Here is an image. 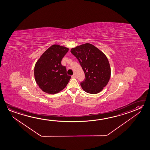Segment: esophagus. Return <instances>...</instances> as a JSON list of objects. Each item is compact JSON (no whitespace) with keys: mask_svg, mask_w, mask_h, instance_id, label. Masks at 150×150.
<instances>
[{"mask_svg":"<svg viewBox=\"0 0 150 150\" xmlns=\"http://www.w3.org/2000/svg\"><path fill=\"white\" fill-rule=\"evenodd\" d=\"M72 78H76V74H74L71 76Z\"/></svg>","mask_w":150,"mask_h":150,"instance_id":"esophagus-1","label":"esophagus"}]
</instances>
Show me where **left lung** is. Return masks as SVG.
<instances>
[{"label":"left lung","mask_w":150,"mask_h":150,"mask_svg":"<svg viewBox=\"0 0 150 150\" xmlns=\"http://www.w3.org/2000/svg\"><path fill=\"white\" fill-rule=\"evenodd\" d=\"M70 52L78 59L85 74L86 78L81 82L82 89L93 94L100 92L109 82L111 74L106 55L88 43L72 48Z\"/></svg>","instance_id":"8db88e82"}]
</instances>
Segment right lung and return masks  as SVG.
Returning <instances> with one entry per match:
<instances>
[{"instance_id":"add662e5","label":"right lung","mask_w":150,"mask_h":150,"mask_svg":"<svg viewBox=\"0 0 150 150\" xmlns=\"http://www.w3.org/2000/svg\"><path fill=\"white\" fill-rule=\"evenodd\" d=\"M68 48L52 45L41 55L34 67L36 82L43 92L55 94L67 86L71 78L67 75L66 68L62 66V58Z\"/></svg>"}]
</instances>
